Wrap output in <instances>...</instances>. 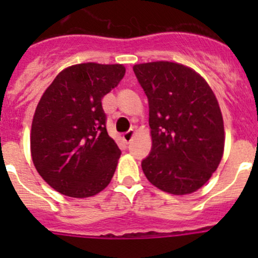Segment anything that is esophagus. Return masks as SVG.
<instances>
[{
  "mask_svg": "<svg viewBox=\"0 0 258 258\" xmlns=\"http://www.w3.org/2000/svg\"><path fill=\"white\" fill-rule=\"evenodd\" d=\"M135 135H136V134H135L134 130H130V131L124 132V134H123V140L126 142H131V140L134 139Z\"/></svg>",
  "mask_w": 258,
  "mask_h": 258,
  "instance_id": "1",
  "label": "esophagus"
}]
</instances>
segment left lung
Listing matches in <instances>:
<instances>
[{
  "instance_id": "obj_1",
  "label": "left lung",
  "mask_w": 258,
  "mask_h": 258,
  "mask_svg": "<svg viewBox=\"0 0 258 258\" xmlns=\"http://www.w3.org/2000/svg\"><path fill=\"white\" fill-rule=\"evenodd\" d=\"M150 106L152 148L142 161L148 181L171 195L201 188L217 170L225 150L220 105L206 80L177 62L134 66Z\"/></svg>"
}]
</instances>
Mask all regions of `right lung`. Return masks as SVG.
<instances>
[{"label": "right lung", "instance_id": "add662e5", "mask_svg": "<svg viewBox=\"0 0 258 258\" xmlns=\"http://www.w3.org/2000/svg\"><path fill=\"white\" fill-rule=\"evenodd\" d=\"M124 74L118 63L72 64L43 92L31 126V156L41 177L59 194L95 196L112 179L121 151L106 130L102 98Z\"/></svg>", "mask_w": 258, "mask_h": 258}]
</instances>
